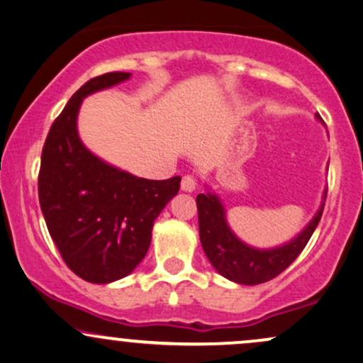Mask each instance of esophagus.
I'll list each match as a JSON object with an SVG mask.
<instances>
[{"mask_svg":"<svg viewBox=\"0 0 363 363\" xmlns=\"http://www.w3.org/2000/svg\"><path fill=\"white\" fill-rule=\"evenodd\" d=\"M195 189H196V180L194 177H191V174H185V177H183V180H182V190L183 191H195Z\"/></svg>","mask_w":363,"mask_h":363,"instance_id":"34e87169","label":"esophagus"}]
</instances>
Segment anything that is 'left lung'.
<instances>
[{"mask_svg":"<svg viewBox=\"0 0 363 363\" xmlns=\"http://www.w3.org/2000/svg\"><path fill=\"white\" fill-rule=\"evenodd\" d=\"M316 119H320V116H316ZM325 199L326 191L315 217L294 239L277 247L257 249L242 242L232 232L227 223L225 207L218 195L207 186V194L196 195L200 242L205 256L218 274L237 284L256 286L271 281L272 277L281 274L305 249L323 213Z\"/></svg>","mask_w":363,"mask_h":363,"instance_id":"obj_1","label":"left lung"}]
</instances>
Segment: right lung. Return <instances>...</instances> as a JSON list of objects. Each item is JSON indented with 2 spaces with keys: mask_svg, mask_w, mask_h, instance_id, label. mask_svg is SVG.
<instances>
[{
  "mask_svg": "<svg viewBox=\"0 0 363 363\" xmlns=\"http://www.w3.org/2000/svg\"><path fill=\"white\" fill-rule=\"evenodd\" d=\"M131 77H94L70 97L42 151L38 199L62 259L84 281L109 284L136 269L151 244L156 217L180 190V177L146 180L106 163L80 141L82 101Z\"/></svg>",
  "mask_w": 363,
  "mask_h": 363,
  "instance_id": "1",
  "label": "right lung"
}]
</instances>
